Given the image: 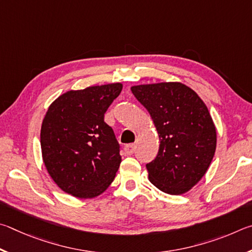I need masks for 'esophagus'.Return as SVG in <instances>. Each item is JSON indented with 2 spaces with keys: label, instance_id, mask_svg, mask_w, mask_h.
Segmentation results:
<instances>
[{
  "label": "esophagus",
  "instance_id": "esophagus-1",
  "mask_svg": "<svg viewBox=\"0 0 252 252\" xmlns=\"http://www.w3.org/2000/svg\"><path fill=\"white\" fill-rule=\"evenodd\" d=\"M124 151L127 154V155H131L136 151V145L135 144H127L125 147H124Z\"/></svg>",
  "mask_w": 252,
  "mask_h": 252
}]
</instances>
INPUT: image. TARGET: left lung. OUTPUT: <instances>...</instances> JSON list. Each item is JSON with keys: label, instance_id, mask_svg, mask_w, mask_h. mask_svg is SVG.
Here are the masks:
<instances>
[{"label": "left lung", "instance_id": "obj_1", "mask_svg": "<svg viewBox=\"0 0 252 252\" xmlns=\"http://www.w3.org/2000/svg\"><path fill=\"white\" fill-rule=\"evenodd\" d=\"M148 110L159 136V151L146 164L151 183L169 195H182L199 182L213 160L217 135L208 108L180 83L131 87Z\"/></svg>", "mask_w": 252, "mask_h": 252}]
</instances>
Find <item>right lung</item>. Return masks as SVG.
<instances>
[{
	"mask_svg": "<svg viewBox=\"0 0 252 252\" xmlns=\"http://www.w3.org/2000/svg\"><path fill=\"white\" fill-rule=\"evenodd\" d=\"M122 84L92 86L61 95L44 117L43 160L62 190L78 198L98 196L121 165V146L104 115Z\"/></svg>",
	"mask_w": 252,
	"mask_h": 252,
	"instance_id": "1",
	"label": "right lung"
}]
</instances>
